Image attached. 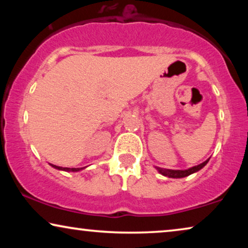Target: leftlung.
<instances>
[{
    "instance_id": "1",
    "label": "left lung",
    "mask_w": 248,
    "mask_h": 248,
    "mask_svg": "<svg viewBox=\"0 0 248 248\" xmlns=\"http://www.w3.org/2000/svg\"><path fill=\"white\" fill-rule=\"evenodd\" d=\"M208 161H209V159L208 160H205L204 162H202V164L194 166V167H192L189 169H186V170H174V169H165V168H159V167H155V168H157V170L160 172L161 175L167 176V177L183 178V177H186V176L193 174V172L199 171L200 169H202L206 164H208Z\"/></svg>"
}]
</instances>
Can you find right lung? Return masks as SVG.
Here are the masks:
<instances>
[{"mask_svg":"<svg viewBox=\"0 0 248 248\" xmlns=\"http://www.w3.org/2000/svg\"><path fill=\"white\" fill-rule=\"evenodd\" d=\"M52 167L56 168V169H60V170H65V171H79L81 169L83 168H67V167H60V166H55V165H52Z\"/></svg>","mask_w":248,"mask_h":248,"instance_id":"obj_1","label":"right lung"}]
</instances>
